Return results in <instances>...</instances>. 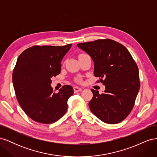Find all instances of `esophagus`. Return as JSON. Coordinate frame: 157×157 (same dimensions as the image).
I'll use <instances>...</instances> for the list:
<instances>
[{
  "label": "esophagus",
  "instance_id": "obj_1",
  "mask_svg": "<svg viewBox=\"0 0 157 157\" xmlns=\"http://www.w3.org/2000/svg\"><path fill=\"white\" fill-rule=\"evenodd\" d=\"M74 89V92H80V91H82V88H79L78 86H75L73 88Z\"/></svg>",
  "mask_w": 157,
  "mask_h": 157
}]
</instances>
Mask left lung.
Listing matches in <instances>:
<instances>
[{
	"instance_id": "1",
	"label": "left lung",
	"mask_w": 157,
	"mask_h": 157,
	"mask_svg": "<svg viewBox=\"0 0 157 157\" xmlns=\"http://www.w3.org/2000/svg\"><path fill=\"white\" fill-rule=\"evenodd\" d=\"M91 57L94 74L105 86L103 93L91 89L89 107L107 124H117L129 115L140 88L139 70L125 46L111 39H99L77 44Z\"/></svg>"
}]
</instances>
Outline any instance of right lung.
Returning <instances> with one entry per match:
<instances>
[{"label": "right lung", "mask_w": 157, "mask_h": 157, "mask_svg": "<svg viewBox=\"0 0 157 157\" xmlns=\"http://www.w3.org/2000/svg\"><path fill=\"white\" fill-rule=\"evenodd\" d=\"M71 46H34L18 57L12 74L13 88L19 104L32 120L51 124L67 111L73 89L65 85L54 93L51 78L60 73L61 61Z\"/></svg>", "instance_id": "obj_1"}]
</instances>
